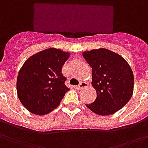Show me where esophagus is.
I'll return each mask as SVG.
<instances>
[{
    "mask_svg": "<svg viewBox=\"0 0 148 148\" xmlns=\"http://www.w3.org/2000/svg\"><path fill=\"white\" fill-rule=\"evenodd\" d=\"M87 85V83H84V82H81V83H80V84H79L77 86V88H78V89H81V88H83V87H86Z\"/></svg>",
    "mask_w": 148,
    "mask_h": 148,
    "instance_id": "34e87169",
    "label": "esophagus"
}]
</instances>
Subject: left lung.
Wrapping results in <instances>:
<instances>
[{"instance_id": "1", "label": "left lung", "mask_w": 148, "mask_h": 148, "mask_svg": "<svg viewBox=\"0 0 148 148\" xmlns=\"http://www.w3.org/2000/svg\"><path fill=\"white\" fill-rule=\"evenodd\" d=\"M83 55L92 68V86L97 91L95 101L86 106L99 115L114 114L132 95L134 76L131 68L122 57L109 49H93Z\"/></svg>"}]
</instances>
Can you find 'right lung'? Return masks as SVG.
Listing matches in <instances>:
<instances>
[{"instance_id":"right-lung-1","label":"right lung","mask_w":148,"mask_h":148,"mask_svg":"<svg viewBox=\"0 0 148 148\" xmlns=\"http://www.w3.org/2000/svg\"><path fill=\"white\" fill-rule=\"evenodd\" d=\"M69 58V53L50 48L31 56L23 64L17 76V93L31 113L44 115L59 106L69 90L62 74Z\"/></svg>"}]
</instances>
